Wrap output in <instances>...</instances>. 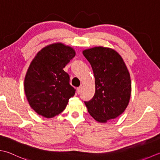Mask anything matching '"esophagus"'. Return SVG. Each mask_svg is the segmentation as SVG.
<instances>
[{
    "label": "esophagus",
    "mask_w": 160,
    "mask_h": 160,
    "mask_svg": "<svg viewBox=\"0 0 160 160\" xmlns=\"http://www.w3.org/2000/svg\"><path fill=\"white\" fill-rule=\"evenodd\" d=\"M81 92H82V87H78V88H77V93H78V94H80Z\"/></svg>",
    "instance_id": "esophagus-1"
}]
</instances>
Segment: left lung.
I'll use <instances>...</instances> for the list:
<instances>
[{"instance_id": "obj_1", "label": "left lung", "mask_w": 160, "mask_h": 160, "mask_svg": "<svg viewBox=\"0 0 160 160\" xmlns=\"http://www.w3.org/2000/svg\"><path fill=\"white\" fill-rule=\"evenodd\" d=\"M83 55L92 66L96 84L94 96L84 103L95 120L105 123L127 108L131 94L130 73L123 59L113 49L94 47L84 51Z\"/></svg>"}]
</instances>
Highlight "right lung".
<instances>
[{"mask_svg":"<svg viewBox=\"0 0 160 160\" xmlns=\"http://www.w3.org/2000/svg\"><path fill=\"white\" fill-rule=\"evenodd\" d=\"M76 52L69 46L53 43L37 53L31 62L24 80L30 107L37 114L52 118L64 111L76 89L63 68Z\"/></svg>","mask_w":160,"mask_h":160,"instance_id":"1","label":"right lung"}]
</instances>
